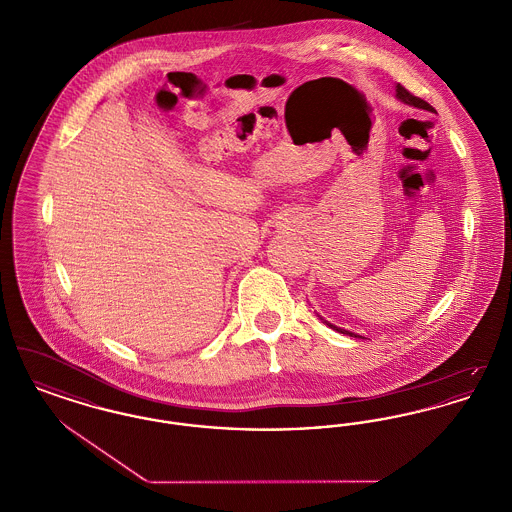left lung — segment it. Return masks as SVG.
Wrapping results in <instances>:
<instances>
[{
  "instance_id": "obj_1",
  "label": "left lung",
  "mask_w": 512,
  "mask_h": 512,
  "mask_svg": "<svg viewBox=\"0 0 512 512\" xmlns=\"http://www.w3.org/2000/svg\"><path fill=\"white\" fill-rule=\"evenodd\" d=\"M397 96L399 99H403L405 103H411L414 107H420V109H428V111H432V105L428 103V101H424L422 98H416L413 96L405 86H401V84H397ZM330 328H334V330H338L341 334H349V336H355V334H351V332H347V330H341V328H336V326H332L330 322H326ZM357 338V336H355Z\"/></svg>"
}]
</instances>
